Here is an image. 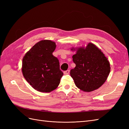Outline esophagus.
I'll list each match as a JSON object with an SVG mask.
<instances>
[{
	"label": "esophagus",
	"mask_w": 129,
	"mask_h": 129,
	"mask_svg": "<svg viewBox=\"0 0 129 129\" xmlns=\"http://www.w3.org/2000/svg\"><path fill=\"white\" fill-rule=\"evenodd\" d=\"M69 72H70V70H67V71H64L63 72V73H64V75H67V74H68L69 73Z\"/></svg>",
	"instance_id": "esophagus-1"
}]
</instances>
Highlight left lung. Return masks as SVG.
I'll use <instances>...</instances> for the list:
<instances>
[{
	"instance_id": "obj_1",
	"label": "left lung",
	"mask_w": 129,
	"mask_h": 129,
	"mask_svg": "<svg viewBox=\"0 0 129 129\" xmlns=\"http://www.w3.org/2000/svg\"><path fill=\"white\" fill-rule=\"evenodd\" d=\"M76 50L73 56L76 67L71 70V76L78 88L85 92L92 91L107 80L110 72V63L101 50L92 43Z\"/></svg>"
}]
</instances>
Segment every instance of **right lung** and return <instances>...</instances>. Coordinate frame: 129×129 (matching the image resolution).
I'll use <instances>...</instances> for the list:
<instances>
[{
  "label": "right lung",
  "instance_id": "obj_1",
  "mask_svg": "<svg viewBox=\"0 0 129 129\" xmlns=\"http://www.w3.org/2000/svg\"><path fill=\"white\" fill-rule=\"evenodd\" d=\"M55 42L41 40L34 45L22 58V72L26 80L38 91L49 92L59 85L63 73L57 58L53 56Z\"/></svg>",
  "mask_w": 129,
  "mask_h": 129
}]
</instances>
